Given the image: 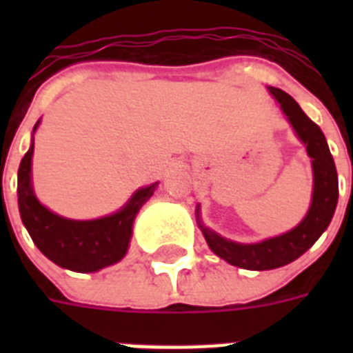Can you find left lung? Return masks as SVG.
<instances>
[{"mask_svg": "<svg viewBox=\"0 0 353 353\" xmlns=\"http://www.w3.org/2000/svg\"><path fill=\"white\" fill-rule=\"evenodd\" d=\"M269 91L279 101L290 119L291 126L295 128L296 135L306 144L307 154L313 159V199L306 218L293 231L276 236V238H269L260 243H252V245L225 240L214 231L199 225L205 234V240L218 256L236 268L249 269V271L282 268L304 254L330 225L335 207H337V198H339V181H337L334 157L330 154L328 143L321 128L312 119H307L295 99L288 95L285 91L279 88H269Z\"/></svg>", "mask_w": 353, "mask_h": 353, "instance_id": "obj_1", "label": "left lung"}]
</instances>
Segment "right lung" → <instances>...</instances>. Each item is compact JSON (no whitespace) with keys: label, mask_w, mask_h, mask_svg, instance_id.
Segmentation results:
<instances>
[{"label":"right lung","mask_w":353,"mask_h":353,"mask_svg":"<svg viewBox=\"0 0 353 353\" xmlns=\"http://www.w3.org/2000/svg\"><path fill=\"white\" fill-rule=\"evenodd\" d=\"M38 126V122H36ZM34 126V130H36ZM34 143L18 168V205L21 221L34 245L51 262L77 273H91L119 262L128 251L132 225L139 209L154 194L157 183L141 188L124 209L101 220L77 221L54 214L36 199L30 185Z\"/></svg>","instance_id":"obj_1"}]
</instances>
